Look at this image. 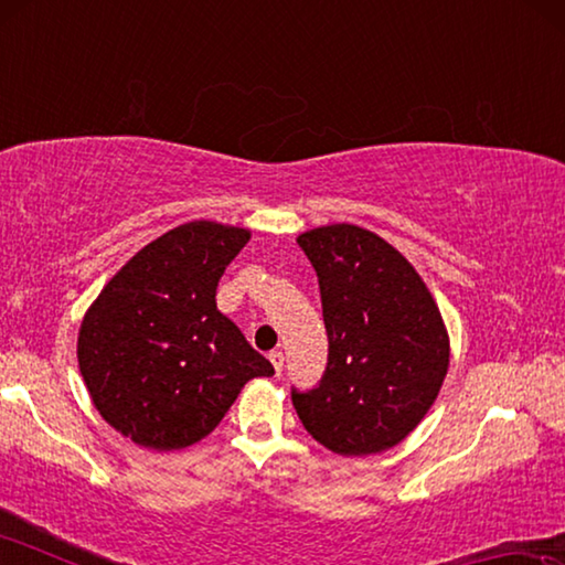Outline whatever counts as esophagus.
<instances>
[{
  "label": "esophagus",
  "instance_id": "obj_1",
  "mask_svg": "<svg viewBox=\"0 0 565 565\" xmlns=\"http://www.w3.org/2000/svg\"><path fill=\"white\" fill-rule=\"evenodd\" d=\"M269 359H271V363H274V371H276V374L281 376V371H284V353H281L279 349H274V351L269 353Z\"/></svg>",
  "mask_w": 565,
  "mask_h": 565
}]
</instances>
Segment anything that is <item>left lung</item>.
Segmentation results:
<instances>
[{
  "label": "left lung",
  "mask_w": 565,
  "mask_h": 565,
  "mask_svg": "<svg viewBox=\"0 0 565 565\" xmlns=\"http://www.w3.org/2000/svg\"><path fill=\"white\" fill-rule=\"evenodd\" d=\"M319 276L329 359L313 388L291 386L301 424L341 456H369L414 431L441 391L448 337L414 266L366 228L333 224L299 238Z\"/></svg>",
  "instance_id": "left-lung-1"
}]
</instances>
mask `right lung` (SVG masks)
I'll return each mask as SVG.
<instances>
[{
  "label": "right lung",
  "instance_id": "1",
  "mask_svg": "<svg viewBox=\"0 0 565 565\" xmlns=\"http://www.w3.org/2000/svg\"><path fill=\"white\" fill-rule=\"evenodd\" d=\"M246 228L189 222L131 256L79 331L94 406L134 444L171 451L202 441L254 376L274 366L216 309V286Z\"/></svg>",
  "mask_w": 565,
  "mask_h": 565
}]
</instances>
